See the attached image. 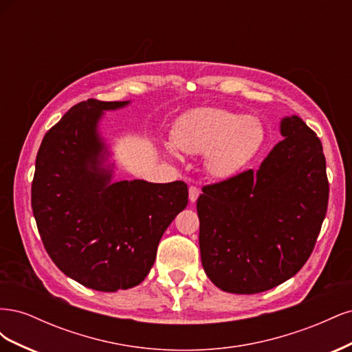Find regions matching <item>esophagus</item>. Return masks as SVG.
Wrapping results in <instances>:
<instances>
[{
	"label": "esophagus",
	"instance_id": "1",
	"mask_svg": "<svg viewBox=\"0 0 352 352\" xmlns=\"http://www.w3.org/2000/svg\"><path fill=\"white\" fill-rule=\"evenodd\" d=\"M199 197V189L197 186H189V201L195 202Z\"/></svg>",
	"mask_w": 352,
	"mask_h": 352
}]
</instances>
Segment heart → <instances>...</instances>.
<instances>
[{
  "label": "heart",
  "instance_id": "heart-1",
  "mask_svg": "<svg viewBox=\"0 0 352 352\" xmlns=\"http://www.w3.org/2000/svg\"><path fill=\"white\" fill-rule=\"evenodd\" d=\"M263 141L264 127L257 117L214 107L186 114L172 132V142L179 151L206 153L208 172L217 177L238 172L257 154Z\"/></svg>",
  "mask_w": 352,
  "mask_h": 352
}]
</instances>
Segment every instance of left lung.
Returning a JSON list of instances; mask_svg holds the SVG:
<instances>
[{
  "mask_svg": "<svg viewBox=\"0 0 352 352\" xmlns=\"http://www.w3.org/2000/svg\"><path fill=\"white\" fill-rule=\"evenodd\" d=\"M252 168L206 185L197 201L201 263L221 291L258 294L291 279L310 257L329 201L323 146L298 116Z\"/></svg>",
  "mask_w": 352,
  "mask_h": 352,
  "instance_id": "8db88e82",
  "label": "left lung"
}]
</instances>
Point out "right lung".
<instances>
[{"label":"right lung","instance_id":"obj_1","mask_svg":"<svg viewBox=\"0 0 352 352\" xmlns=\"http://www.w3.org/2000/svg\"><path fill=\"white\" fill-rule=\"evenodd\" d=\"M129 101H82L45 133L32 182V210L42 243L73 280L101 292L140 285L155 261L157 247L188 206L182 180L111 182L98 133L105 110Z\"/></svg>","mask_w":352,"mask_h":352}]
</instances>
